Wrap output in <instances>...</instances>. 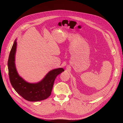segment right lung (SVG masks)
<instances>
[{
	"mask_svg": "<svg viewBox=\"0 0 123 123\" xmlns=\"http://www.w3.org/2000/svg\"><path fill=\"white\" fill-rule=\"evenodd\" d=\"M16 41L12 47L8 60V68L11 84L16 92L26 100L36 102L43 100L50 96L56 77L64 70L62 68L50 71L40 82L31 84L25 81L17 72L15 65Z\"/></svg>",
	"mask_w": 123,
	"mask_h": 123,
	"instance_id": "add662e5",
	"label": "right lung"
}]
</instances>
